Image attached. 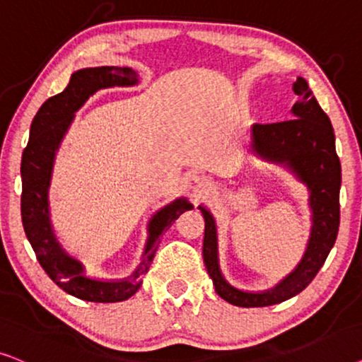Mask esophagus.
Listing matches in <instances>:
<instances>
[{
  "mask_svg": "<svg viewBox=\"0 0 362 362\" xmlns=\"http://www.w3.org/2000/svg\"><path fill=\"white\" fill-rule=\"evenodd\" d=\"M189 187L195 194H206L210 190V180L204 175H192L189 178Z\"/></svg>",
  "mask_w": 362,
  "mask_h": 362,
  "instance_id": "esophagus-1",
  "label": "esophagus"
}]
</instances>
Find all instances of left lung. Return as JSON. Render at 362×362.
Here are the masks:
<instances>
[{
	"label": "left lung",
	"mask_w": 362,
	"mask_h": 362,
	"mask_svg": "<svg viewBox=\"0 0 362 362\" xmlns=\"http://www.w3.org/2000/svg\"><path fill=\"white\" fill-rule=\"evenodd\" d=\"M293 90L298 95L291 109L293 119L274 124H253L252 151L264 160L290 168L310 190L311 237L295 272L267 291L250 293L231 286L220 272L214 216L205 206H199L205 220L206 272L214 281L216 295L235 306H272L296 296L320 272L338 237L341 163L336 153L334 131L329 117L320 107L303 77H298Z\"/></svg>",
	"instance_id": "8db88e82"
}]
</instances>
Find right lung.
<instances>
[{
    "label": "right lung",
    "instance_id": "right-lung-1",
    "mask_svg": "<svg viewBox=\"0 0 362 362\" xmlns=\"http://www.w3.org/2000/svg\"><path fill=\"white\" fill-rule=\"evenodd\" d=\"M137 83V72L132 67L100 66L76 71L66 89L47 99L37 110L30 129V142L23 152L21 218L26 237L47 276L66 293L84 301L117 303L136 295L142 285L141 278L148 272L156 257L163 231L170 228L184 211L194 209V205L182 197L152 216L142 262L131 276L124 279L103 281L86 276L83 263L67 255L57 242L49 220L47 189L56 151L74 119V112L99 89L136 86Z\"/></svg>",
    "mask_w": 362,
    "mask_h": 362
}]
</instances>
